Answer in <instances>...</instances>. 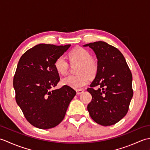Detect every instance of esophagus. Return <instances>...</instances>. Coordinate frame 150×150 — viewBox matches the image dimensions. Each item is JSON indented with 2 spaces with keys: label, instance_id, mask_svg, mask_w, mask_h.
I'll list each match as a JSON object with an SVG mask.
<instances>
[{
  "label": "esophagus",
  "instance_id": "34e87169",
  "mask_svg": "<svg viewBox=\"0 0 150 150\" xmlns=\"http://www.w3.org/2000/svg\"><path fill=\"white\" fill-rule=\"evenodd\" d=\"M84 92L83 90H77V95H81Z\"/></svg>",
  "mask_w": 150,
  "mask_h": 150
}]
</instances>
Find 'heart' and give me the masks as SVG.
Returning <instances> with one entry per match:
<instances>
[{"label":"heart","mask_w":150,"mask_h":150,"mask_svg":"<svg viewBox=\"0 0 150 150\" xmlns=\"http://www.w3.org/2000/svg\"><path fill=\"white\" fill-rule=\"evenodd\" d=\"M69 59L72 62H79L78 75H69L62 79V83L75 90H81L86 86L90 80L97 72V64L91 59L90 53L82 47H76L69 53ZM57 71L61 75H66L68 72L69 65L64 56L57 58L55 64Z\"/></svg>","instance_id":"obj_1"}]
</instances>
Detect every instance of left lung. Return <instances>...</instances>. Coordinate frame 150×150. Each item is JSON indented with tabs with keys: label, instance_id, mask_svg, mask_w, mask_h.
<instances>
[{
	"label": "left lung",
	"instance_id": "obj_1",
	"mask_svg": "<svg viewBox=\"0 0 150 150\" xmlns=\"http://www.w3.org/2000/svg\"><path fill=\"white\" fill-rule=\"evenodd\" d=\"M97 59V72L88 91L92 96L87 109L95 122L111 126L126 115L133 97L132 75L123 55L116 47L98 41L85 44ZM99 86L97 90L93 87Z\"/></svg>",
	"mask_w": 150,
	"mask_h": 150
}]
</instances>
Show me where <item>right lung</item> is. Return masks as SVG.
<instances>
[{
  "mask_svg": "<svg viewBox=\"0 0 150 150\" xmlns=\"http://www.w3.org/2000/svg\"><path fill=\"white\" fill-rule=\"evenodd\" d=\"M70 46L37 44L26 51L18 62L13 78L16 102L28 122L38 128H52L61 122L76 95L66 85L52 90L60 81L55 60Z\"/></svg>",
  "mask_w": 150,
  "mask_h": 150,
  "instance_id": "obj_1",
  "label": "right lung"
}]
</instances>
